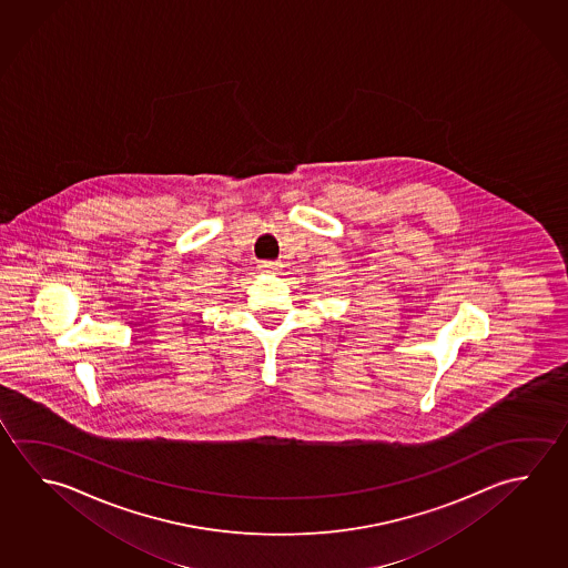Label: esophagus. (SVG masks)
<instances>
[{"mask_svg": "<svg viewBox=\"0 0 568 568\" xmlns=\"http://www.w3.org/2000/svg\"><path fill=\"white\" fill-rule=\"evenodd\" d=\"M280 270V263H275V261H261L260 271L263 273H271V271Z\"/></svg>", "mask_w": 568, "mask_h": 568, "instance_id": "34e87169", "label": "esophagus"}]
</instances>
